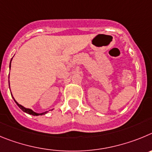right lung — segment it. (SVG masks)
Segmentation results:
<instances>
[{
  "mask_svg": "<svg viewBox=\"0 0 152 152\" xmlns=\"http://www.w3.org/2000/svg\"><path fill=\"white\" fill-rule=\"evenodd\" d=\"M11 61H12V59H11ZM11 61H10V64H11ZM9 77H10V76H9ZM9 85H10V81H9ZM13 100H14V102L16 103V104L18 105L19 107H20V108L21 109V110H23V111L26 112V113H28V114H31V115H33V116H39V115H44V114H45V113L48 112V111H45V112H44V113H35V111H33V110H31V109H29V108H26L25 107L22 106L21 104H20L17 103V102H16V101L14 99V98H13Z\"/></svg>",
  "mask_w": 152,
  "mask_h": 152,
  "instance_id": "obj_1",
  "label": "right lung"
}]
</instances>
